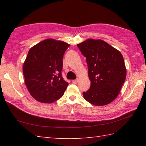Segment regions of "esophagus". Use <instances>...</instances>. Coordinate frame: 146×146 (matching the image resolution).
Here are the masks:
<instances>
[{
	"label": "esophagus",
	"mask_w": 146,
	"mask_h": 146,
	"mask_svg": "<svg viewBox=\"0 0 146 146\" xmlns=\"http://www.w3.org/2000/svg\"><path fill=\"white\" fill-rule=\"evenodd\" d=\"M78 79L72 80V83H74V84H76V83H78Z\"/></svg>",
	"instance_id": "obj_1"
}]
</instances>
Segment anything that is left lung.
Wrapping results in <instances>:
<instances>
[{
  "instance_id": "left-lung-1",
  "label": "left lung",
  "mask_w": 146,
  "mask_h": 146,
  "mask_svg": "<svg viewBox=\"0 0 146 146\" xmlns=\"http://www.w3.org/2000/svg\"><path fill=\"white\" fill-rule=\"evenodd\" d=\"M77 46L86 58L91 82L90 89L83 93V97L98 106L111 103L119 94L126 78L122 54L100 39H89Z\"/></svg>"
}]
</instances>
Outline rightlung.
I'll use <instances>...</instances> for the list:
<instances>
[{
    "label": "right lung",
    "mask_w": 146,
    "mask_h": 146,
    "mask_svg": "<svg viewBox=\"0 0 146 146\" xmlns=\"http://www.w3.org/2000/svg\"><path fill=\"white\" fill-rule=\"evenodd\" d=\"M68 43L47 39L29 49L23 65L25 83L32 97L42 103L60 99L68 83L61 76Z\"/></svg>",
    "instance_id": "obj_1"
}]
</instances>
